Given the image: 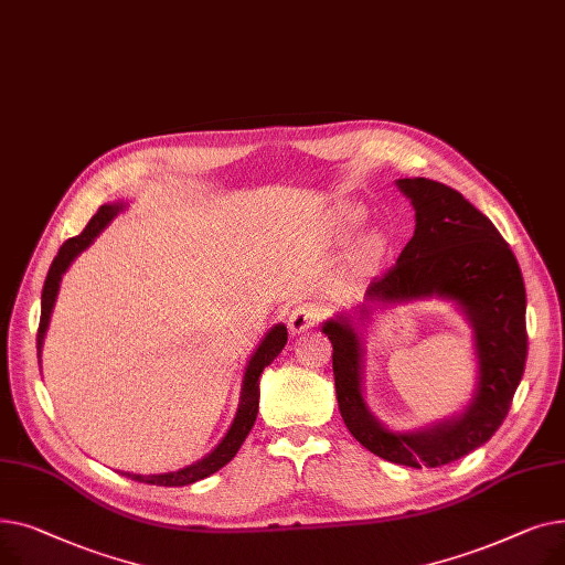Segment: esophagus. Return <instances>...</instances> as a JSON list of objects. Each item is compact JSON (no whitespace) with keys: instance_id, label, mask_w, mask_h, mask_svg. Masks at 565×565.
Listing matches in <instances>:
<instances>
[{"instance_id":"34e87169","label":"esophagus","mask_w":565,"mask_h":565,"mask_svg":"<svg viewBox=\"0 0 565 565\" xmlns=\"http://www.w3.org/2000/svg\"><path fill=\"white\" fill-rule=\"evenodd\" d=\"M320 318H322V309L318 305L307 302V305H300L290 311L288 328L292 334H302V332L316 328Z\"/></svg>"}]
</instances>
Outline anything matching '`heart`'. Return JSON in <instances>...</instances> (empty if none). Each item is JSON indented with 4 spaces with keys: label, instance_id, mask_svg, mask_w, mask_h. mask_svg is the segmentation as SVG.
I'll use <instances>...</instances> for the list:
<instances>
[{
    "label": "heart",
    "instance_id": "heart-1",
    "mask_svg": "<svg viewBox=\"0 0 565 565\" xmlns=\"http://www.w3.org/2000/svg\"><path fill=\"white\" fill-rule=\"evenodd\" d=\"M380 254V237L377 235H369L366 241L362 243V256L364 258H375Z\"/></svg>",
    "mask_w": 565,
    "mask_h": 565
}]
</instances>
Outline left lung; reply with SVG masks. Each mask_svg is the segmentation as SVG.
Segmentation results:
<instances>
[{
    "label": "left lung",
    "instance_id": "1",
    "mask_svg": "<svg viewBox=\"0 0 565 565\" xmlns=\"http://www.w3.org/2000/svg\"><path fill=\"white\" fill-rule=\"evenodd\" d=\"M414 205L412 241L387 273L375 277L360 307L412 300H451L467 316L479 360V384L467 409L430 428H384L362 394L364 345L354 322L337 316L322 324L332 341L341 417L362 447L405 467H441L486 444L507 419L526 362V292L520 265L494 224L454 188L430 178H401Z\"/></svg>",
    "mask_w": 565,
    "mask_h": 565
}]
</instances>
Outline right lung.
<instances>
[{
	"label": "right lung",
	"instance_id": "obj_1",
	"mask_svg": "<svg viewBox=\"0 0 565 565\" xmlns=\"http://www.w3.org/2000/svg\"><path fill=\"white\" fill-rule=\"evenodd\" d=\"M118 211H124V203H105L98 207V213L92 217V222L86 224V228L71 237L58 249V254L54 256L52 265H50V273L45 277V286H43V295H41V322H39V334H36V350H39V360H41V348H43V339L47 332V324H50V316H52V307L56 300V292H58V284H62V275L68 270V265L77 258L79 252H84L88 245L94 243V237L118 215ZM288 341V332H286V324H275V328L265 334V339L260 341V345L256 348V352L252 354V360L245 369V380H243V392H241V405H237L235 412V419L228 428V433L222 437V441L217 447L207 454L205 458H201L199 462L183 467L178 471H169V473H130V471H121L124 477L139 481V483H148V486H164V488H181V486H190L196 483L205 477H211V473L220 471L226 462L233 460V456L237 454V449L243 447L245 437L249 435L254 422H256V414H258V377L263 373V369L267 364H273L277 354L284 350Z\"/></svg>",
	"mask_w": 565,
	"mask_h": 565
}]
</instances>
